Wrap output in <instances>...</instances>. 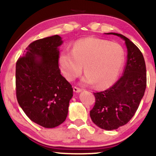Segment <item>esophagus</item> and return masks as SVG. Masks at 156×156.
<instances>
[{"mask_svg": "<svg viewBox=\"0 0 156 156\" xmlns=\"http://www.w3.org/2000/svg\"><path fill=\"white\" fill-rule=\"evenodd\" d=\"M73 91H74L75 92L78 93V92H81L82 89H80V88H78V87H73Z\"/></svg>", "mask_w": 156, "mask_h": 156, "instance_id": "1", "label": "esophagus"}]
</instances>
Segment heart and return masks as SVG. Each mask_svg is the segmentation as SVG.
<instances>
[{
	"mask_svg": "<svg viewBox=\"0 0 156 156\" xmlns=\"http://www.w3.org/2000/svg\"><path fill=\"white\" fill-rule=\"evenodd\" d=\"M124 58V50L119 44L106 39L87 37L76 41L72 51H62L59 64L64 76L70 81L81 74L84 65L87 74L82 83L86 85L95 83L98 88L104 89L116 81Z\"/></svg>",
	"mask_w": 156,
	"mask_h": 156,
	"instance_id": "b5f03b06",
	"label": "heart"
}]
</instances>
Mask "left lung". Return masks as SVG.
<instances>
[{"label":"left lung","mask_w":156,"mask_h":156,"mask_svg":"<svg viewBox=\"0 0 156 156\" xmlns=\"http://www.w3.org/2000/svg\"><path fill=\"white\" fill-rule=\"evenodd\" d=\"M124 39L128 50L123 75L112 87L94 92L95 103L90 111L93 122L102 129L112 130L125 125L133 117L145 92L146 65L144 56L129 39L117 33H108Z\"/></svg>","instance_id":"8db88e82"}]
</instances>
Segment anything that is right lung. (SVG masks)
I'll return each mask as SVG.
<instances>
[{"label": "right lung", "instance_id": "1", "mask_svg": "<svg viewBox=\"0 0 156 156\" xmlns=\"http://www.w3.org/2000/svg\"><path fill=\"white\" fill-rule=\"evenodd\" d=\"M58 35L31 42L16 63V96L28 117L52 128L63 123L73 97L71 84L61 75Z\"/></svg>", "mask_w": 156, "mask_h": 156}]
</instances>
